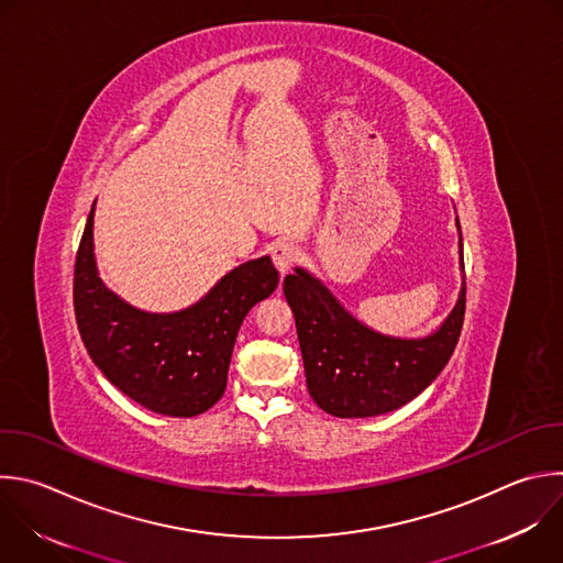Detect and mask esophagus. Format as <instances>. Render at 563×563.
<instances>
[{
    "instance_id": "esophagus-1",
    "label": "esophagus",
    "mask_w": 563,
    "mask_h": 563,
    "mask_svg": "<svg viewBox=\"0 0 563 563\" xmlns=\"http://www.w3.org/2000/svg\"><path fill=\"white\" fill-rule=\"evenodd\" d=\"M298 256H300V252H298V247H296L294 243H278V245H274V250H272L274 265H276L283 274H287V272L298 263Z\"/></svg>"
}]
</instances>
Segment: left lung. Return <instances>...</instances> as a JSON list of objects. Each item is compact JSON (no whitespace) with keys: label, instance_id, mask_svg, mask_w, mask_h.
<instances>
[{"label":"left lung","instance_id":"8db88e82","mask_svg":"<svg viewBox=\"0 0 563 563\" xmlns=\"http://www.w3.org/2000/svg\"><path fill=\"white\" fill-rule=\"evenodd\" d=\"M460 252L464 269L462 239ZM283 291L296 318L307 389L322 411L338 418L383 416L420 396L451 360L466 311L464 283L457 305L433 335L400 340L357 322L302 269L285 276Z\"/></svg>","mask_w":563,"mask_h":563}]
</instances>
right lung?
<instances>
[{"label":"right lung","instance_id":"obj_1","mask_svg":"<svg viewBox=\"0 0 563 563\" xmlns=\"http://www.w3.org/2000/svg\"><path fill=\"white\" fill-rule=\"evenodd\" d=\"M92 214L75 261L73 300L81 340L103 376L141 407L192 418L214 407L247 311L278 287L269 256L230 272L201 302L178 313H145L103 287L92 254Z\"/></svg>","mask_w":563,"mask_h":563}]
</instances>
